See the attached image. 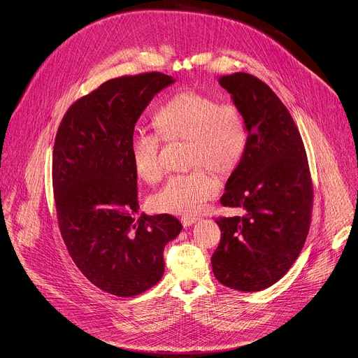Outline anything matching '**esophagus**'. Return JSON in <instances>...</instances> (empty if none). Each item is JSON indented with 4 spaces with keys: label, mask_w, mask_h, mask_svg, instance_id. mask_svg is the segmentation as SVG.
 Returning a JSON list of instances; mask_svg holds the SVG:
<instances>
[{
    "label": "esophagus",
    "mask_w": 358,
    "mask_h": 358,
    "mask_svg": "<svg viewBox=\"0 0 358 358\" xmlns=\"http://www.w3.org/2000/svg\"><path fill=\"white\" fill-rule=\"evenodd\" d=\"M199 221V217H191V215H184L181 217V222L184 227H189L192 224H196Z\"/></svg>",
    "instance_id": "obj_1"
}]
</instances>
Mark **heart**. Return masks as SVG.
Returning <instances> with one entry per match:
<instances>
[{
    "mask_svg": "<svg viewBox=\"0 0 358 358\" xmlns=\"http://www.w3.org/2000/svg\"><path fill=\"white\" fill-rule=\"evenodd\" d=\"M159 136L138 131L129 141V158L138 177L148 182L164 174L162 141L187 143L191 173L171 177L151 199L158 213L197 214L220 191L215 173L229 176L241 164L248 147V128L241 110L211 95L184 91L167 100L155 115Z\"/></svg>",
    "mask_w": 358,
    "mask_h": 358,
    "instance_id": "b5f03b06",
    "label": "heart"
}]
</instances>
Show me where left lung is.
I'll list each match as a JSON object with an SVG mask.
<instances>
[{"label":"left lung","mask_w":358,"mask_h":358,"mask_svg":"<svg viewBox=\"0 0 358 358\" xmlns=\"http://www.w3.org/2000/svg\"><path fill=\"white\" fill-rule=\"evenodd\" d=\"M218 84L245 118L248 147L220 200L245 213L215 220L221 240L211 267L227 287L259 291L289 270L306 243L313 210L308 159L294 120L266 83L236 73Z\"/></svg>","instance_id":"obj_1"}]
</instances>
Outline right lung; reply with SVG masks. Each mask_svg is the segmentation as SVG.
I'll return each instance as SVG.
<instances>
[{
	"instance_id": "1",
	"label": "right lung",
	"mask_w": 358,
	"mask_h": 358,
	"mask_svg": "<svg viewBox=\"0 0 358 358\" xmlns=\"http://www.w3.org/2000/svg\"><path fill=\"white\" fill-rule=\"evenodd\" d=\"M151 71L113 78L62 117L52 151L61 237L80 271L117 297L150 289L164 274V247L182 225L170 214L134 218L137 173L129 141L154 95L173 84Z\"/></svg>"
}]
</instances>
